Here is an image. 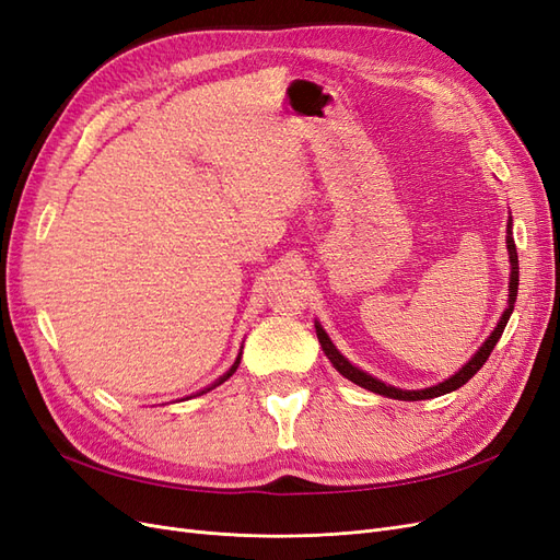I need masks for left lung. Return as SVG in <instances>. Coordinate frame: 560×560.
Here are the masks:
<instances>
[{
    "label": "left lung",
    "instance_id": "1",
    "mask_svg": "<svg viewBox=\"0 0 560 560\" xmlns=\"http://www.w3.org/2000/svg\"><path fill=\"white\" fill-rule=\"evenodd\" d=\"M506 249H510V261H512L510 306H506V311L502 313V317H500V322H498L495 331L486 338V343L479 348V352L474 354V358H471L460 371H457L455 376H451L448 381L439 383V385H432V387H425V389H399V387H393V385H385V383H381L378 378L364 374V371H360L358 366H352V364L343 358V354L334 348V343L329 341V336L325 334V329H322L319 325H315V331H317L322 350H325V354L331 360V364L336 366L338 374L346 376V378L352 381L354 385H360V387H364V389H371V393L389 397V399L418 401V399H432V397H442V395H446V393H453V389L463 387V385L486 364V360L490 358V352H493L495 343L500 341V336H502V331H504V327H506V322H510V315H512V311H514V301H516V292H518V254H516V245H514V238H512V217H510V224H506Z\"/></svg>",
    "mask_w": 560,
    "mask_h": 560
}]
</instances>
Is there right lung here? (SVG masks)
<instances>
[{
    "instance_id": "obj_1",
    "label": "right lung",
    "mask_w": 560,
    "mask_h": 560,
    "mask_svg": "<svg viewBox=\"0 0 560 560\" xmlns=\"http://www.w3.org/2000/svg\"><path fill=\"white\" fill-rule=\"evenodd\" d=\"M238 364H241V354H238V360H235V364H233V366L229 369V374H226V376H222V378H219V381H217V383H214L212 387H217V385H222V383H224L226 378H231V376H233V371H235V369H238ZM212 387H208V389H212ZM208 389H202V393H208ZM202 393H200V395H202Z\"/></svg>"
}]
</instances>
